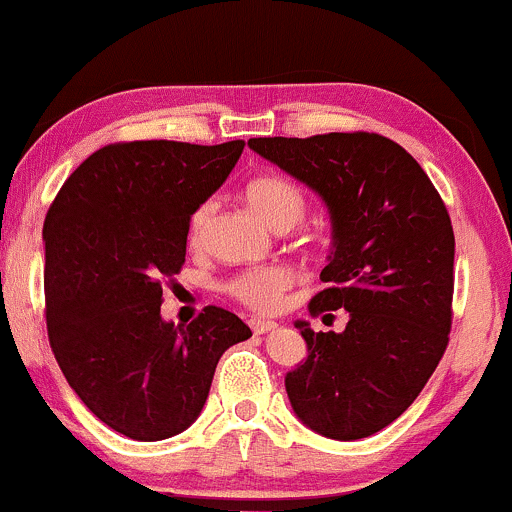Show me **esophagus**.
Returning <instances> with one entry per match:
<instances>
[{"label": "esophagus", "instance_id": "34e87169", "mask_svg": "<svg viewBox=\"0 0 512 512\" xmlns=\"http://www.w3.org/2000/svg\"><path fill=\"white\" fill-rule=\"evenodd\" d=\"M250 328L255 335H265V333H272V330L277 328V323H274V320H265V318H252Z\"/></svg>", "mask_w": 512, "mask_h": 512}]
</instances>
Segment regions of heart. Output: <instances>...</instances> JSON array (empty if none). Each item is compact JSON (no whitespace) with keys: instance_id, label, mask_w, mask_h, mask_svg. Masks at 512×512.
<instances>
[{"instance_id":"1","label":"heart","mask_w":512,"mask_h":512,"mask_svg":"<svg viewBox=\"0 0 512 512\" xmlns=\"http://www.w3.org/2000/svg\"><path fill=\"white\" fill-rule=\"evenodd\" d=\"M245 201L257 218L267 223L269 228H291L301 221L306 213V196L291 179L279 174H260L250 179L245 187ZM216 206L206 201L192 213L189 221V240L199 245L204 240L206 230L211 226V218ZM291 277L284 267H260L243 274L230 284L235 299L255 311H274L284 299V291L289 289Z\"/></svg>"}]
</instances>
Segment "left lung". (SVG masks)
<instances>
[{"label": "left lung", "instance_id": "8db88e82", "mask_svg": "<svg viewBox=\"0 0 512 512\" xmlns=\"http://www.w3.org/2000/svg\"><path fill=\"white\" fill-rule=\"evenodd\" d=\"M250 150L313 189L330 213L328 289L311 313H350L342 333L296 320L308 355L286 372L291 408L330 440L391 425L440 364L452 325L454 230L423 167L376 133L250 138Z\"/></svg>", "mask_w": 512, "mask_h": 512}]
</instances>
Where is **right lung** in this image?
<instances>
[{
    "instance_id": "obj_1",
    "label": "right lung",
    "mask_w": 512,
    "mask_h": 512,
    "mask_svg": "<svg viewBox=\"0 0 512 512\" xmlns=\"http://www.w3.org/2000/svg\"><path fill=\"white\" fill-rule=\"evenodd\" d=\"M243 148V140L106 145L67 177L43 223L50 347L84 406L131 440L187 430L218 359L252 335L218 306L187 328L160 316L162 282L184 265L192 213Z\"/></svg>"
}]
</instances>
